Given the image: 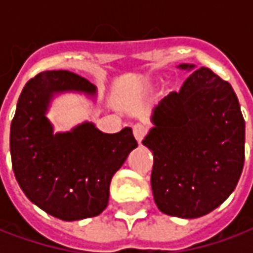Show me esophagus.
Listing matches in <instances>:
<instances>
[{"label":"esophagus","mask_w":253,"mask_h":253,"mask_svg":"<svg viewBox=\"0 0 253 253\" xmlns=\"http://www.w3.org/2000/svg\"><path fill=\"white\" fill-rule=\"evenodd\" d=\"M132 132H134V137H135L138 142H141L146 135V132H148V127L145 126L143 123H137L132 127Z\"/></svg>","instance_id":"1"}]
</instances>
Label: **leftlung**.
Returning a JSON list of instances; mask_svg holds the SVG:
<instances>
[{"instance_id": "obj_1", "label": "left lung", "mask_w": 253, "mask_h": 253, "mask_svg": "<svg viewBox=\"0 0 253 253\" xmlns=\"http://www.w3.org/2000/svg\"><path fill=\"white\" fill-rule=\"evenodd\" d=\"M152 122L143 145L153 152L150 181L160 210L198 218L226 201L245 160V122L232 85L209 67L192 70L179 92L160 101Z\"/></svg>"}]
</instances>
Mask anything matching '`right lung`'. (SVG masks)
I'll use <instances>...</instances> for the list:
<instances>
[{
  "mask_svg": "<svg viewBox=\"0 0 253 253\" xmlns=\"http://www.w3.org/2000/svg\"><path fill=\"white\" fill-rule=\"evenodd\" d=\"M65 90L94 94L96 86L67 70L42 72L25 84L10 125V156L27 198L52 217L76 221L107 207L111 179L138 143L130 127L104 134L83 123L52 134L47 107L52 94Z\"/></svg>",
  "mask_w": 253,
  "mask_h": 253,
  "instance_id": "add662e5",
  "label": "right lung"
}]
</instances>
